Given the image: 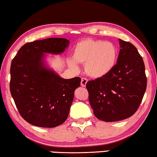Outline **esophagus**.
<instances>
[{
    "label": "esophagus",
    "mask_w": 157,
    "mask_h": 157,
    "mask_svg": "<svg viewBox=\"0 0 157 157\" xmlns=\"http://www.w3.org/2000/svg\"><path fill=\"white\" fill-rule=\"evenodd\" d=\"M86 83H87V79L85 78H82V82H81V85H82V86H86Z\"/></svg>",
    "instance_id": "34e87169"
}]
</instances>
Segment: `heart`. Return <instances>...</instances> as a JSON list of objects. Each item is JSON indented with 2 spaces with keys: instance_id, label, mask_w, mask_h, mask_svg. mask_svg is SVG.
<instances>
[{
  "instance_id": "1",
  "label": "heart",
  "mask_w": 157,
  "mask_h": 157,
  "mask_svg": "<svg viewBox=\"0 0 157 157\" xmlns=\"http://www.w3.org/2000/svg\"><path fill=\"white\" fill-rule=\"evenodd\" d=\"M118 56L116 46L111 42L86 39L78 42L73 52V59H67L73 71L78 70V63L84 64V71L89 76L98 78L105 76L115 66Z\"/></svg>"
}]
</instances>
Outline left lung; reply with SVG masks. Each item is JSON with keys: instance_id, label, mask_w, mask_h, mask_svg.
I'll list each match as a JSON object with an SVG mask.
<instances>
[{"instance_id": "8db88e82", "label": "left lung", "mask_w": 157, "mask_h": 157, "mask_svg": "<svg viewBox=\"0 0 157 157\" xmlns=\"http://www.w3.org/2000/svg\"><path fill=\"white\" fill-rule=\"evenodd\" d=\"M119 40L117 65L105 76L86 84L89 101L98 119L113 122L132 117L140 105L147 80L143 58L129 42Z\"/></svg>"}]
</instances>
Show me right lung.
Returning a JSON list of instances; mask_svg holds the SVG:
<instances>
[{"label": "right lung", "mask_w": 157, "mask_h": 157, "mask_svg": "<svg viewBox=\"0 0 157 157\" xmlns=\"http://www.w3.org/2000/svg\"><path fill=\"white\" fill-rule=\"evenodd\" d=\"M69 40L50 38L27 43L11 62L10 91L25 121L40 127H55L68 117L81 78L65 79L46 65V54L60 55Z\"/></svg>", "instance_id": "right-lung-1"}]
</instances>
